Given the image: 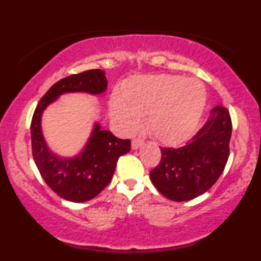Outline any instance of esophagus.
<instances>
[{"mask_svg":"<svg viewBox=\"0 0 261 261\" xmlns=\"http://www.w3.org/2000/svg\"><path fill=\"white\" fill-rule=\"evenodd\" d=\"M143 143H145V142H143L142 139H134L133 142H131V146H133L134 149H137L139 147H141Z\"/></svg>","mask_w":261,"mask_h":261,"instance_id":"obj_1","label":"esophagus"}]
</instances>
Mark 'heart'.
<instances>
[{
	"label": "heart",
	"instance_id": "1",
	"mask_svg": "<svg viewBox=\"0 0 261 261\" xmlns=\"http://www.w3.org/2000/svg\"><path fill=\"white\" fill-rule=\"evenodd\" d=\"M206 106L201 81L175 74L137 77L127 83L124 97L114 93L110 112L127 133L139 130L142 118L161 142L176 143L193 134Z\"/></svg>",
	"mask_w": 261,
	"mask_h": 261
}]
</instances>
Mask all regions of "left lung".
I'll return each instance as SVG.
<instances>
[{
	"label": "left lung",
	"mask_w": 261,
	"mask_h": 261,
	"mask_svg": "<svg viewBox=\"0 0 261 261\" xmlns=\"http://www.w3.org/2000/svg\"><path fill=\"white\" fill-rule=\"evenodd\" d=\"M232 120L223 107L212 109L201 130L181 147H161V161L151 170V181L173 201H188L206 193L229 157Z\"/></svg>",
	"instance_id": "1"
}]
</instances>
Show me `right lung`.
I'll return each mask as SVG.
<instances>
[{
  "label": "right lung",
  "mask_w": 261,
  "mask_h": 261,
  "mask_svg": "<svg viewBox=\"0 0 261 261\" xmlns=\"http://www.w3.org/2000/svg\"><path fill=\"white\" fill-rule=\"evenodd\" d=\"M108 81L101 70L65 77L51 86L33 114L31 124L32 152L39 172L47 184L62 199L72 202H85L93 199L112 180L119 157L131 149L130 140L115 137L95 124L86 147L74 158H61L54 154L43 137L40 118L44 109L59 95L70 92L100 94L107 89Z\"/></svg>",
  "instance_id": "1"
}]
</instances>
